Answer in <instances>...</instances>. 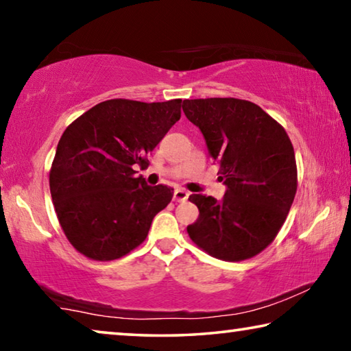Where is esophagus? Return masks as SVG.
I'll return each instance as SVG.
<instances>
[{"label": "esophagus", "mask_w": 351, "mask_h": 351, "mask_svg": "<svg viewBox=\"0 0 351 351\" xmlns=\"http://www.w3.org/2000/svg\"><path fill=\"white\" fill-rule=\"evenodd\" d=\"M189 198V192L184 189H176L175 193H173V199L178 201V203H181V201H186Z\"/></svg>", "instance_id": "esophagus-1"}]
</instances>
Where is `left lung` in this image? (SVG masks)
Segmentation results:
<instances>
[{
  "instance_id": "1",
  "label": "left lung",
  "mask_w": 351,
  "mask_h": 351,
  "mask_svg": "<svg viewBox=\"0 0 351 351\" xmlns=\"http://www.w3.org/2000/svg\"><path fill=\"white\" fill-rule=\"evenodd\" d=\"M182 111L206 139L223 199L192 193L199 217L189 237L209 255L241 261L274 241L297 190L294 148L285 128L249 100L210 97L184 100Z\"/></svg>"
}]
</instances>
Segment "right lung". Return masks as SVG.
<instances>
[{
  "label": "right lung",
  "mask_w": 351,
  "mask_h": 351,
  "mask_svg": "<svg viewBox=\"0 0 351 351\" xmlns=\"http://www.w3.org/2000/svg\"><path fill=\"white\" fill-rule=\"evenodd\" d=\"M181 99H111L64 130L49 171L51 197L66 239L88 258H121L147 239L173 189L147 186L136 167L180 121Z\"/></svg>",
  "instance_id": "obj_1"
}]
</instances>
